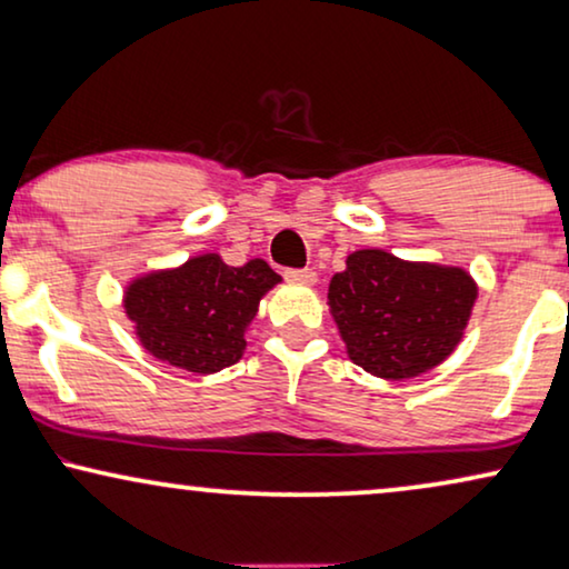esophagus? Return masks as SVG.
<instances>
[{
    "mask_svg": "<svg viewBox=\"0 0 569 569\" xmlns=\"http://www.w3.org/2000/svg\"><path fill=\"white\" fill-rule=\"evenodd\" d=\"M284 277L290 279V282H298V284H313L318 279L313 269H287Z\"/></svg>",
    "mask_w": 569,
    "mask_h": 569,
    "instance_id": "obj_1",
    "label": "esophagus"
}]
</instances>
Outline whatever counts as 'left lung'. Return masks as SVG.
<instances>
[{
	"mask_svg": "<svg viewBox=\"0 0 569 569\" xmlns=\"http://www.w3.org/2000/svg\"><path fill=\"white\" fill-rule=\"evenodd\" d=\"M477 284L463 269L409 263L386 251H357L331 279L329 306L355 365L401 380L453 352Z\"/></svg>",
	"mask_w": 569,
	"mask_h": 569,
	"instance_id": "obj_1",
	"label": "left lung"
}]
</instances>
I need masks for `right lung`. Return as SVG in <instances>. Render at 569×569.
I'll return each mask as SVG.
<instances>
[{
    "label": "right lung",
    "mask_w": 569,
    "mask_h": 569,
    "mask_svg": "<svg viewBox=\"0 0 569 569\" xmlns=\"http://www.w3.org/2000/svg\"><path fill=\"white\" fill-rule=\"evenodd\" d=\"M277 282L267 261L228 267L207 253L181 269L137 279L127 292V316L158 360L189 372H220L243 357L246 326Z\"/></svg>",
    "instance_id": "add662e5"
}]
</instances>
